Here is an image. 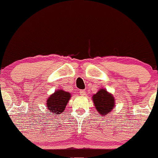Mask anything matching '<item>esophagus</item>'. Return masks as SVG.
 <instances>
[{
    "mask_svg": "<svg viewBox=\"0 0 158 158\" xmlns=\"http://www.w3.org/2000/svg\"><path fill=\"white\" fill-rule=\"evenodd\" d=\"M79 93H80L81 95H85V94H86V92H85V90H80Z\"/></svg>",
    "mask_w": 158,
    "mask_h": 158,
    "instance_id": "esophagus-1",
    "label": "esophagus"
}]
</instances>
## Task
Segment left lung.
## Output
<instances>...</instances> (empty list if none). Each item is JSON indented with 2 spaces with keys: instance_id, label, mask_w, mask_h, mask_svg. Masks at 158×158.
I'll return each mask as SVG.
<instances>
[{
  "instance_id": "1",
  "label": "left lung",
  "mask_w": 158,
  "mask_h": 158,
  "mask_svg": "<svg viewBox=\"0 0 158 158\" xmlns=\"http://www.w3.org/2000/svg\"><path fill=\"white\" fill-rule=\"evenodd\" d=\"M93 101L96 110L102 115H108L115 106L113 96L105 89H100L94 94Z\"/></svg>"
}]
</instances>
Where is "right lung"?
Here are the masks:
<instances>
[{"instance_id": "obj_1", "label": "right lung", "mask_w": 158, "mask_h": 158, "mask_svg": "<svg viewBox=\"0 0 158 158\" xmlns=\"http://www.w3.org/2000/svg\"><path fill=\"white\" fill-rule=\"evenodd\" d=\"M70 94L63 90H58L48 98L46 104L49 110V115H58L62 113L65 109L66 106L69 102Z\"/></svg>"}]
</instances>
